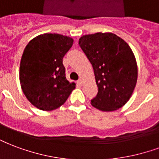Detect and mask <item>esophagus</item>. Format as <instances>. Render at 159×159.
I'll use <instances>...</instances> for the list:
<instances>
[{
	"label": "esophagus",
	"mask_w": 159,
	"mask_h": 159,
	"mask_svg": "<svg viewBox=\"0 0 159 159\" xmlns=\"http://www.w3.org/2000/svg\"><path fill=\"white\" fill-rule=\"evenodd\" d=\"M77 83H78L79 85H82V84H83V80L79 79L78 81H77Z\"/></svg>",
	"instance_id": "1"
}]
</instances>
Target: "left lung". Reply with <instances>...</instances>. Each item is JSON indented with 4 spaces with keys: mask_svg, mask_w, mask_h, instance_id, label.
I'll list each match as a JSON object with an SVG mask.
<instances>
[{
    "mask_svg": "<svg viewBox=\"0 0 159 159\" xmlns=\"http://www.w3.org/2000/svg\"><path fill=\"white\" fill-rule=\"evenodd\" d=\"M79 45L93 66L98 90L92 105L106 112L124 106L137 81L136 57L129 44L112 33H96L82 36Z\"/></svg>",
    "mask_w": 159,
    "mask_h": 159,
    "instance_id": "left-lung-1",
    "label": "left lung"
}]
</instances>
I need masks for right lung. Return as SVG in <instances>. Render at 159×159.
<instances>
[{
	"instance_id": "right-lung-1",
	"label": "right lung",
	"mask_w": 159,
	"mask_h": 159,
	"mask_svg": "<svg viewBox=\"0 0 159 159\" xmlns=\"http://www.w3.org/2000/svg\"><path fill=\"white\" fill-rule=\"evenodd\" d=\"M72 44V38L43 34L29 41L23 50L20 84L28 100L38 109L50 111L61 107L76 88V83L66 79L62 63Z\"/></svg>"
}]
</instances>
